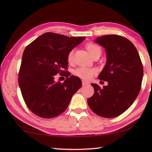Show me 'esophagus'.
Returning a JSON list of instances; mask_svg holds the SVG:
<instances>
[{"label": "esophagus", "mask_w": 152, "mask_h": 152, "mask_svg": "<svg viewBox=\"0 0 152 152\" xmlns=\"http://www.w3.org/2000/svg\"><path fill=\"white\" fill-rule=\"evenodd\" d=\"M82 86H86V85H88V84H89L88 82L84 81V80H82Z\"/></svg>", "instance_id": "1"}]
</instances>
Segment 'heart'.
Returning a JSON list of instances; mask_svg holds the SVG:
<instances>
[{"label": "heart", "instance_id": "b5f03b06", "mask_svg": "<svg viewBox=\"0 0 152 152\" xmlns=\"http://www.w3.org/2000/svg\"><path fill=\"white\" fill-rule=\"evenodd\" d=\"M87 50L88 51L92 56H93L94 53L97 52L101 53V49L99 45L96 44H93V43H89L86 45ZM74 57V51L71 50L68 54V61L69 62H72L73 60ZM97 72V70L96 68H88V67L86 66H80L78 68L75 69L74 71V74L76 76L79 77V78L84 79V80H88L91 78Z\"/></svg>", "mask_w": 152, "mask_h": 152}]
</instances>
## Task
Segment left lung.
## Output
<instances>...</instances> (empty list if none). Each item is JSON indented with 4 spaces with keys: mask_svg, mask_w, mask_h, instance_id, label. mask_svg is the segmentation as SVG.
<instances>
[{
    "mask_svg": "<svg viewBox=\"0 0 152 152\" xmlns=\"http://www.w3.org/2000/svg\"><path fill=\"white\" fill-rule=\"evenodd\" d=\"M94 42L106 51L107 63L98 78L107 81L108 85L101 88L91 84L94 92L87 102L96 115L113 118L127 110L140 93L143 76L142 63L137 49L127 38L107 35Z\"/></svg>",
    "mask_w": 152,
    "mask_h": 152,
    "instance_id": "left-lung-1",
    "label": "left lung"
}]
</instances>
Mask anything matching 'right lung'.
I'll use <instances>...</instances> for the list:
<instances>
[{"instance_id":"add662e5","label":"right lung","mask_w":152,"mask_h":152,"mask_svg":"<svg viewBox=\"0 0 152 152\" xmlns=\"http://www.w3.org/2000/svg\"><path fill=\"white\" fill-rule=\"evenodd\" d=\"M85 39L49 32L25 48L18 82L25 103L35 115L45 119L58 116L80 88L81 80L69 77L70 74L62 69L68 66V53ZM58 73L66 77L63 83L54 80Z\"/></svg>"}]
</instances>
